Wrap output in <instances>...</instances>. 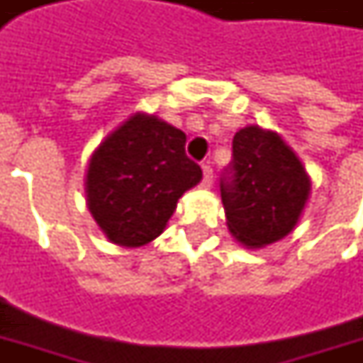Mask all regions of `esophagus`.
<instances>
[{"label":"esophagus","instance_id":"1","mask_svg":"<svg viewBox=\"0 0 363 363\" xmlns=\"http://www.w3.org/2000/svg\"><path fill=\"white\" fill-rule=\"evenodd\" d=\"M202 171H204V181H202V186H204V189H210V186H212V181H213L212 167L204 165L202 167Z\"/></svg>","mask_w":363,"mask_h":363}]
</instances>
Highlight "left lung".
I'll return each mask as SVG.
<instances>
[{
	"label": "left lung",
	"mask_w": 363,
	"mask_h": 363,
	"mask_svg": "<svg viewBox=\"0 0 363 363\" xmlns=\"http://www.w3.org/2000/svg\"><path fill=\"white\" fill-rule=\"evenodd\" d=\"M311 194V179L296 151L272 130L249 124L233 135L231 177L221 202L231 235L262 249L296 229Z\"/></svg>",
	"instance_id": "8db88e82"
}]
</instances>
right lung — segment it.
<instances>
[{
  "label": "right lung",
  "mask_w": 363,
  "mask_h": 363,
  "mask_svg": "<svg viewBox=\"0 0 363 363\" xmlns=\"http://www.w3.org/2000/svg\"><path fill=\"white\" fill-rule=\"evenodd\" d=\"M186 134L155 114L134 112L91 153L85 196L114 245L138 249L165 231L179 198L202 181L184 153Z\"/></svg>",
  "instance_id": "right-lung-1"
}]
</instances>
